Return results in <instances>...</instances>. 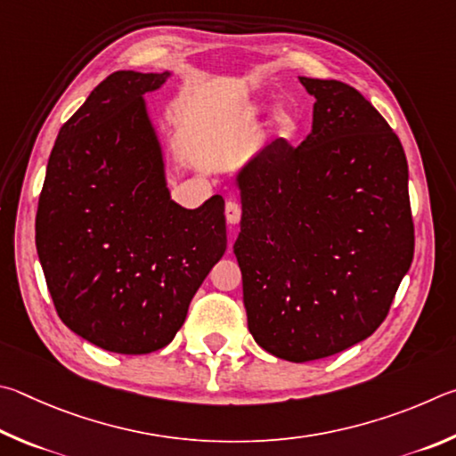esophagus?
Masks as SVG:
<instances>
[{
  "label": "esophagus",
  "mask_w": 456,
  "mask_h": 456,
  "mask_svg": "<svg viewBox=\"0 0 456 456\" xmlns=\"http://www.w3.org/2000/svg\"><path fill=\"white\" fill-rule=\"evenodd\" d=\"M224 212H226V220H228L230 224H238V222H240L242 208H240V204L234 202V200H228L226 208H224Z\"/></svg>",
  "instance_id": "esophagus-1"
}]
</instances>
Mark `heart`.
Wrapping results in <instances>:
<instances>
[{
	"instance_id": "b5f03b06",
	"label": "heart",
	"mask_w": 456,
	"mask_h": 456,
	"mask_svg": "<svg viewBox=\"0 0 456 456\" xmlns=\"http://www.w3.org/2000/svg\"><path fill=\"white\" fill-rule=\"evenodd\" d=\"M265 111H266L265 103H258V106H252L248 111H246V118L256 119V118L265 114ZM298 127H300V122H298L297 114H294V111H290V110H286V108L278 110L276 114L273 116V119H270V134H273L276 140L292 138V135L298 132Z\"/></svg>"
}]
</instances>
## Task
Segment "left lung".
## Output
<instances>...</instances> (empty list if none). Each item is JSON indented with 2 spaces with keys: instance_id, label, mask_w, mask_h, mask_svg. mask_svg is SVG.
I'll return each instance as SVG.
<instances>
[{
  "instance_id": "1",
  "label": "left lung",
  "mask_w": 456,
  "mask_h": 456,
  "mask_svg": "<svg viewBox=\"0 0 456 456\" xmlns=\"http://www.w3.org/2000/svg\"><path fill=\"white\" fill-rule=\"evenodd\" d=\"M313 132L276 140L236 174L234 242L254 340L308 362L358 345L388 314L414 254L409 164L372 103L337 79L300 77Z\"/></svg>"
}]
</instances>
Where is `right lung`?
<instances>
[{"mask_svg":"<svg viewBox=\"0 0 456 456\" xmlns=\"http://www.w3.org/2000/svg\"><path fill=\"white\" fill-rule=\"evenodd\" d=\"M114 71L61 126L47 159L36 248L61 322L118 354L164 348L226 252L222 196L188 210L166 182L143 95L170 77Z\"/></svg>","mask_w":456,"mask_h":456,"instance_id":"right-lung-1","label":"right lung"}]
</instances>
